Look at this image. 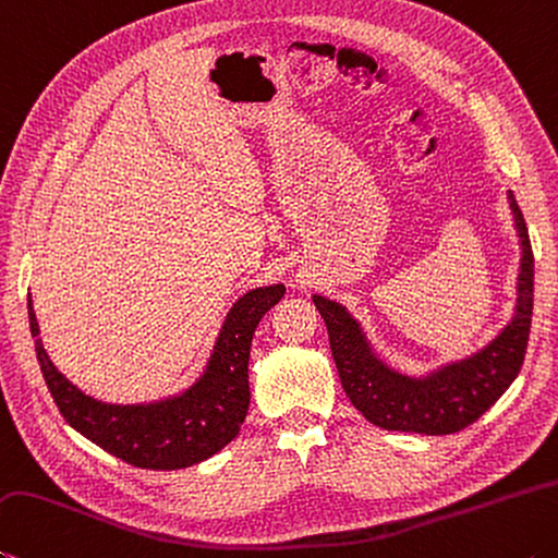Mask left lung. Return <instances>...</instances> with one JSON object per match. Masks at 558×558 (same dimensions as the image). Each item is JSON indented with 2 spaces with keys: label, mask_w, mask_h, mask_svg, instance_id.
I'll list each match as a JSON object with an SVG mask.
<instances>
[{
  "label": "left lung",
  "mask_w": 558,
  "mask_h": 558,
  "mask_svg": "<svg viewBox=\"0 0 558 558\" xmlns=\"http://www.w3.org/2000/svg\"><path fill=\"white\" fill-rule=\"evenodd\" d=\"M514 229L520 236L518 305L498 337L471 356L444 363L424 376H408L383 361L361 324L337 300L314 295L329 331L343 392L376 427L414 434H453L469 427L498 402L522 368L532 327L534 256L522 209L508 190Z\"/></svg>",
  "instance_id": "8db88e82"
}]
</instances>
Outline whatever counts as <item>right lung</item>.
<instances>
[{
  "label": "right lung",
  "mask_w": 558,
  "mask_h": 558,
  "mask_svg": "<svg viewBox=\"0 0 558 558\" xmlns=\"http://www.w3.org/2000/svg\"><path fill=\"white\" fill-rule=\"evenodd\" d=\"M286 295V286L256 288L231 305L202 376L178 395L154 402L111 404L85 395L60 373L40 343L32 292L28 327L50 395L70 427L138 469L175 471L207 461L236 437L246 420L248 356L258 322Z\"/></svg>",
  "instance_id": "right-lung-1"
}]
</instances>
